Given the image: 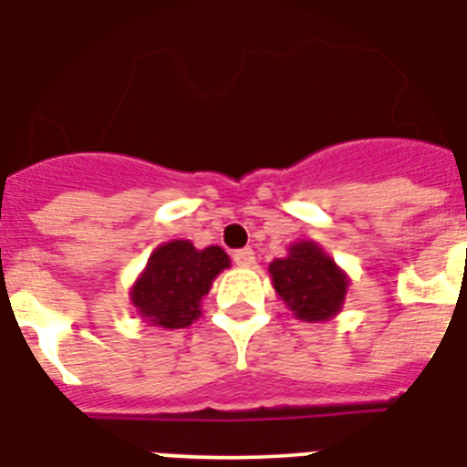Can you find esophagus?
<instances>
[{"mask_svg":"<svg viewBox=\"0 0 467 467\" xmlns=\"http://www.w3.org/2000/svg\"><path fill=\"white\" fill-rule=\"evenodd\" d=\"M233 259H234V264H237V266L249 268V266H254L256 256H254L252 249H237V252L233 254Z\"/></svg>","mask_w":467,"mask_h":467,"instance_id":"1","label":"esophagus"}]
</instances>
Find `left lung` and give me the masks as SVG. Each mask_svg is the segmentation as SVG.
<instances>
[{"mask_svg":"<svg viewBox=\"0 0 467 467\" xmlns=\"http://www.w3.org/2000/svg\"><path fill=\"white\" fill-rule=\"evenodd\" d=\"M268 273L278 297L302 321H328L343 309L348 275L317 242H295L285 259L271 261Z\"/></svg>","mask_w":467,"mask_h":467,"instance_id":"1","label":"left lung"}]
</instances>
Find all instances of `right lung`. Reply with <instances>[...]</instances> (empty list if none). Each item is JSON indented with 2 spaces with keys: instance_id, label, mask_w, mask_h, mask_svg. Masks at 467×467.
I'll return each mask as SVG.
<instances>
[{
  "instance_id": "obj_1",
  "label": "right lung",
  "mask_w": 467,
  "mask_h": 467,
  "mask_svg": "<svg viewBox=\"0 0 467 467\" xmlns=\"http://www.w3.org/2000/svg\"><path fill=\"white\" fill-rule=\"evenodd\" d=\"M230 256L221 246L196 249L189 240L165 242L150 254L131 287V305L141 319L161 328H184L201 317V299Z\"/></svg>"
}]
</instances>
